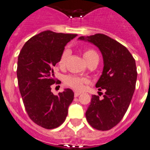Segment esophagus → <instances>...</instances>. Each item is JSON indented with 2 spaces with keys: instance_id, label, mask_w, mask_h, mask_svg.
I'll return each instance as SVG.
<instances>
[{
  "instance_id": "esophagus-1",
  "label": "esophagus",
  "mask_w": 150,
  "mask_h": 150,
  "mask_svg": "<svg viewBox=\"0 0 150 150\" xmlns=\"http://www.w3.org/2000/svg\"><path fill=\"white\" fill-rule=\"evenodd\" d=\"M81 92H77V91H75V94H74V95H75V97H78L79 95H81Z\"/></svg>"
}]
</instances>
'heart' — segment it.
<instances>
[{
  "mask_svg": "<svg viewBox=\"0 0 150 150\" xmlns=\"http://www.w3.org/2000/svg\"><path fill=\"white\" fill-rule=\"evenodd\" d=\"M69 50L68 49H64L61 54L60 58L58 64H59V67H64L66 64V62L67 59L69 58ZM83 56L84 59L88 63V62L94 59L96 56H98L97 53L94 51L92 49H87L85 50L83 53ZM88 80L85 78H81V77L78 76H73V75H68L66 76L64 78V83L67 86L71 87L73 88L75 91H82L83 89L84 85L87 83Z\"/></svg>",
  "mask_w": 150,
  "mask_h": 150,
  "instance_id": "1",
  "label": "heart"
}]
</instances>
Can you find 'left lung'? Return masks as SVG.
I'll use <instances>...</instances> for the list:
<instances>
[{"instance_id": "obj_1", "label": "left lung", "mask_w": 150, "mask_h": 150, "mask_svg": "<svg viewBox=\"0 0 150 150\" xmlns=\"http://www.w3.org/2000/svg\"><path fill=\"white\" fill-rule=\"evenodd\" d=\"M78 40L94 44L103 55L104 67L96 87L105 92L103 98L92 95L86 117L94 128L108 130L121 121L130 105L137 80L136 61L124 45L103 33Z\"/></svg>"}]
</instances>
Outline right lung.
Masks as SVG:
<instances>
[{"label":"right lung","instance_id":"right-lung-1","mask_svg":"<svg viewBox=\"0 0 150 150\" xmlns=\"http://www.w3.org/2000/svg\"><path fill=\"white\" fill-rule=\"evenodd\" d=\"M76 36L45 30L28 40L19 54L17 76L25 108L33 122L45 129L56 128L65 121L74 99L70 88L54 95L51 85L56 83L53 67Z\"/></svg>","mask_w":150,"mask_h":150}]
</instances>
